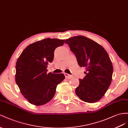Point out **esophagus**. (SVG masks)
<instances>
[{
    "mask_svg": "<svg viewBox=\"0 0 128 128\" xmlns=\"http://www.w3.org/2000/svg\"><path fill=\"white\" fill-rule=\"evenodd\" d=\"M64 75H65V78H67V79H71V78H72L73 77L72 76L68 74H66V73H65Z\"/></svg>",
    "mask_w": 128,
    "mask_h": 128,
    "instance_id": "1",
    "label": "esophagus"
}]
</instances>
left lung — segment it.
Masks as SVG:
<instances>
[{"label":"left lung","mask_w":128,"mask_h":128,"mask_svg":"<svg viewBox=\"0 0 128 128\" xmlns=\"http://www.w3.org/2000/svg\"><path fill=\"white\" fill-rule=\"evenodd\" d=\"M80 67H84L86 76L79 79L75 93L86 102L94 103L103 97L110 86L113 66L108 53L99 44L84 36L66 40Z\"/></svg>","instance_id":"obj_1"}]
</instances>
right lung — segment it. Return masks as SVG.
Wrapping results in <instances>:
<instances>
[{"instance_id":"add662e5","label":"right lung","mask_w":128,"mask_h":128,"mask_svg":"<svg viewBox=\"0 0 128 128\" xmlns=\"http://www.w3.org/2000/svg\"><path fill=\"white\" fill-rule=\"evenodd\" d=\"M65 40L47 38L26 48L16 63V82L21 94L30 104L42 106L54 98L57 86L65 79L63 74L47 73L54 51Z\"/></svg>"}]
</instances>
